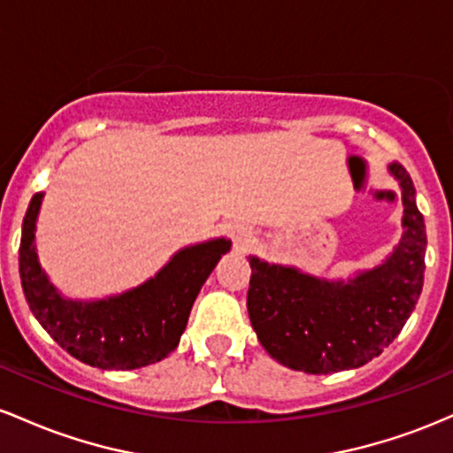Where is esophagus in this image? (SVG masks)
Listing matches in <instances>:
<instances>
[{
  "label": "esophagus",
  "mask_w": 453,
  "mask_h": 453,
  "mask_svg": "<svg viewBox=\"0 0 453 453\" xmlns=\"http://www.w3.org/2000/svg\"><path fill=\"white\" fill-rule=\"evenodd\" d=\"M231 237H233V242H235V246H240V248H246V246H250V243H252V231L248 226H243V225L233 226L231 228Z\"/></svg>",
  "instance_id": "esophagus-1"
}]
</instances>
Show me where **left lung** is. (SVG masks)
<instances>
[{"mask_svg":"<svg viewBox=\"0 0 453 453\" xmlns=\"http://www.w3.org/2000/svg\"><path fill=\"white\" fill-rule=\"evenodd\" d=\"M389 171L403 186L404 237L383 265L349 284L323 282L250 257L248 314L276 362L310 374L359 368L394 342L424 287L426 228L415 186L403 165Z\"/></svg>","mask_w":453,"mask_h":453,"instance_id":"obj_1","label":"left lung"}]
</instances>
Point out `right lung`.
<instances>
[{
	"mask_svg": "<svg viewBox=\"0 0 453 453\" xmlns=\"http://www.w3.org/2000/svg\"><path fill=\"white\" fill-rule=\"evenodd\" d=\"M40 201L42 192H35L25 213L19 273L25 299L50 338L79 362L103 370L141 368L175 350L203 282L231 242L213 240L186 248L158 276L119 297L68 302L49 284L35 257L34 231Z\"/></svg>",
	"mask_w": 453,
	"mask_h": 453,
	"instance_id": "add662e5",
	"label": "right lung"
}]
</instances>
